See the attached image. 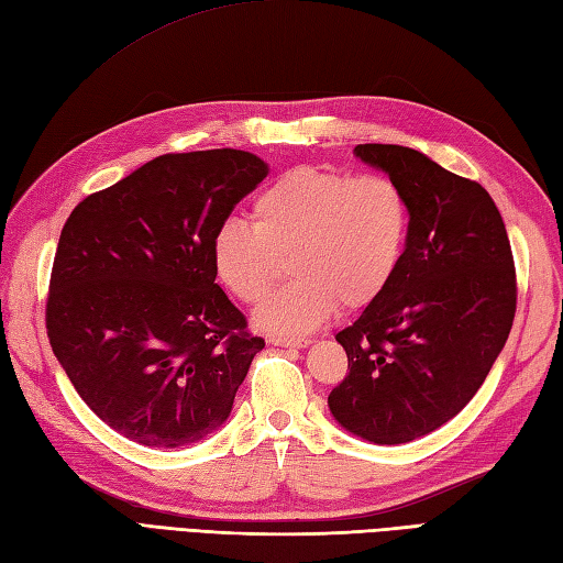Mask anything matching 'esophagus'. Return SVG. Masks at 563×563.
<instances>
[{"mask_svg":"<svg viewBox=\"0 0 563 563\" xmlns=\"http://www.w3.org/2000/svg\"><path fill=\"white\" fill-rule=\"evenodd\" d=\"M271 345H280V347H307L309 341L307 338H290V335H268Z\"/></svg>","mask_w":563,"mask_h":563,"instance_id":"34e87169","label":"esophagus"}]
</instances>
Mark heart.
Masks as SVG:
<instances>
[{
	"instance_id": "obj_1",
	"label": "heart",
	"mask_w": 563,
	"mask_h": 563,
	"mask_svg": "<svg viewBox=\"0 0 563 563\" xmlns=\"http://www.w3.org/2000/svg\"><path fill=\"white\" fill-rule=\"evenodd\" d=\"M410 201L396 179L299 165L256 194L252 225L222 220L211 261L222 287L244 305L271 290L287 256L295 276L256 311L278 333H307L343 305L374 302L394 280L410 238Z\"/></svg>"
}]
</instances>
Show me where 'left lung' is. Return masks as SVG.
<instances>
[{
    "label": "left lung",
    "mask_w": 563,
    "mask_h": 563,
    "mask_svg": "<svg viewBox=\"0 0 563 563\" xmlns=\"http://www.w3.org/2000/svg\"><path fill=\"white\" fill-rule=\"evenodd\" d=\"M410 201L400 268L335 335L347 374L329 396L341 427L374 443H408L453 420L485 384L516 317V266L487 189L424 153L362 143Z\"/></svg>",
    "instance_id": "obj_1"
}]
</instances>
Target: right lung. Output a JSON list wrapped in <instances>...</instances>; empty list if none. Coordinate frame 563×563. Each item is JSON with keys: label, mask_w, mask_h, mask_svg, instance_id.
<instances>
[{"label": "right lung", "mask_w": 563, "mask_h": 563, "mask_svg": "<svg viewBox=\"0 0 563 563\" xmlns=\"http://www.w3.org/2000/svg\"><path fill=\"white\" fill-rule=\"evenodd\" d=\"M266 175L246 151L165 153L64 222L45 307L52 352L88 408L141 446L216 431L266 345L211 261L216 228Z\"/></svg>", "instance_id": "1"}]
</instances>
